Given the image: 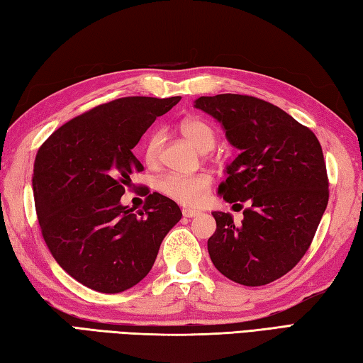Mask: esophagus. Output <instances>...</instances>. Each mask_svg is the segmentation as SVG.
<instances>
[{"label": "esophagus", "mask_w": 363, "mask_h": 363, "mask_svg": "<svg viewBox=\"0 0 363 363\" xmlns=\"http://www.w3.org/2000/svg\"><path fill=\"white\" fill-rule=\"evenodd\" d=\"M201 211L199 210H193V208H183V216L186 218H196L199 216Z\"/></svg>", "instance_id": "34e87169"}]
</instances>
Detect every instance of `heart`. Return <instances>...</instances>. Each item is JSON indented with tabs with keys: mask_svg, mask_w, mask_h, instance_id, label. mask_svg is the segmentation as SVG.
I'll use <instances>...</instances> for the list:
<instances>
[{
	"mask_svg": "<svg viewBox=\"0 0 363 363\" xmlns=\"http://www.w3.org/2000/svg\"><path fill=\"white\" fill-rule=\"evenodd\" d=\"M180 131L196 148L201 152H210L216 143V131L208 121L202 118H184L180 123ZM164 140L166 134L162 129H155L145 140L143 145V161L148 166H156L161 160ZM211 186V179L207 174L196 175H180V174H167L161 177L156 183L164 196L170 197L183 205H199L203 202L208 189Z\"/></svg>",
	"mask_w": 363,
	"mask_h": 363,
	"instance_id": "heart-1",
	"label": "heart"
}]
</instances>
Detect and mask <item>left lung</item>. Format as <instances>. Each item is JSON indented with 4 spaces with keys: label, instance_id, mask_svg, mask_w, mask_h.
Masks as SVG:
<instances>
[{
    "label": "left lung",
    "instance_id": "obj_1",
    "mask_svg": "<svg viewBox=\"0 0 363 363\" xmlns=\"http://www.w3.org/2000/svg\"><path fill=\"white\" fill-rule=\"evenodd\" d=\"M194 106L220 121L225 138L240 150L218 193L229 203H250L240 225L229 213H211V262L238 284H269L305 256L325 211L329 179L323 148L310 128L255 96H201Z\"/></svg>",
    "mask_w": 363,
    "mask_h": 363
}]
</instances>
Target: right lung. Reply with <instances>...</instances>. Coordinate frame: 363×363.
Wrapping results in <instances>:
<instances>
[{"label": "right lung", "instance_id": "obj_1", "mask_svg": "<svg viewBox=\"0 0 363 363\" xmlns=\"http://www.w3.org/2000/svg\"><path fill=\"white\" fill-rule=\"evenodd\" d=\"M182 98H120L58 128L38 150L34 205L47 248L86 288L123 292L148 275L180 207L148 194L139 213L120 203L143 166L133 148ZM150 193V191H148Z\"/></svg>", "mask_w": 363, "mask_h": 363}]
</instances>
